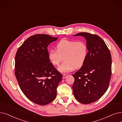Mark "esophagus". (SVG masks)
Segmentation results:
<instances>
[{"instance_id":"obj_1","label":"esophagus","mask_w":122,"mask_h":122,"mask_svg":"<svg viewBox=\"0 0 122 122\" xmlns=\"http://www.w3.org/2000/svg\"><path fill=\"white\" fill-rule=\"evenodd\" d=\"M67 74H63V79H65L67 77Z\"/></svg>"}]
</instances>
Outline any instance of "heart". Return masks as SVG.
<instances>
[{
    "label": "heart",
    "mask_w": 122,
    "mask_h": 122,
    "mask_svg": "<svg viewBox=\"0 0 122 122\" xmlns=\"http://www.w3.org/2000/svg\"><path fill=\"white\" fill-rule=\"evenodd\" d=\"M89 53L88 46L84 41L62 39L56 44V50L51 49L48 57L51 64L57 66L64 58V61L58 68L62 73L72 71L81 67L86 62Z\"/></svg>",
    "instance_id": "b5f03b06"
}]
</instances>
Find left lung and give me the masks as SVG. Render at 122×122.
Listing matches in <instances>:
<instances>
[{
    "label": "left lung",
    "mask_w": 122,
    "mask_h": 122,
    "mask_svg": "<svg viewBox=\"0 0 122 122\" xmlns=\"http://www.w3.org/2000/svg\"><path fill=\"white\" fill-rule=\"evenodd\" d=\"M86 39L89 53L84 64L73 76L74 96L84 104L93 103L102 97L108 88L112 75V57L104 40L96 34L80 32Z\"/></svg>",
    "instance_id": "8db88e82"
}]
</instances>
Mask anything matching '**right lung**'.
<instances>
[{"label": "right lung", "instance_id": "right-lung-1", "mask_svg": "<svg viewBox=\"0 0 122 122\" xmlns=\"http://www.w3.org/2000/svg\"><path fill=\"white\" fill-rule=\"evenodd\" d=\"M58 39L44 34L30 36L18 49L15 75L25 96L32 102L46 105L56 97L62 75L49 61L47 47Z\"/></svg>", "mask_w": 122, "mask_h": 122}]
</instances>
